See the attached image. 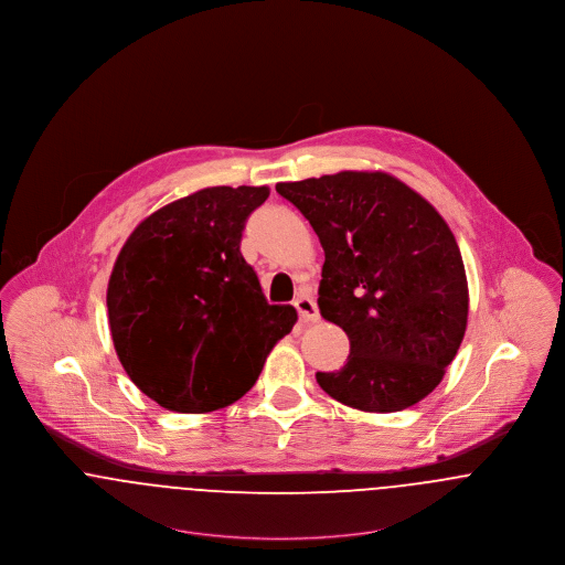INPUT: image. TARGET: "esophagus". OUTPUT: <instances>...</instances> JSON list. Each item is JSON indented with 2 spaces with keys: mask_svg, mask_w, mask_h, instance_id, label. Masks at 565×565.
Listing matches in <instances>:
<instances>
[{
  "mask_svg": "<svg viewBox=\"0 0 565 565\" xmlns=\"http://www.w3.org/2000/svg\"><path fill=\"white\" fill-rule=\"evenodd\" d=\"M295 307L299 311L300 322H316L318 320V307L311 297L300 295L299 299L295 300Z\"/></svg>",
  "mask_w": 565,
  "mask_h": 565,
  "instance_id": "34e87169",
  "label": "esophagus"
}]
</instances>
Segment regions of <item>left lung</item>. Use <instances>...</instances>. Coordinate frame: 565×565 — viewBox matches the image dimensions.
Instances as JSON below:
<instances>
[{
	"label": "left lung",
	"mask_w": 565,
	"mask_h": 565,
	"mask_svg": "<svg viewBox=\"0 0 565 565\" xmlns=\"http://www.w3.org/2000/svg\"><path fill=\"white\" fill-rule=\"evenodd\" d=\"M324 249L318 307L350 339L320 388L363 412H401L433 393L457 356L469 292L455 234L388 172L343 170L277 183Z\"/></svg>",
	"instance_id": "1"
}]
</instances>
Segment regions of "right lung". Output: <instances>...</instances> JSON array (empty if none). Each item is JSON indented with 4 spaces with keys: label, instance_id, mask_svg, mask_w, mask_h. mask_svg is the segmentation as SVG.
Wrapping results in <instances>:
<instances>
[{
    "label": "right lung",
    "instance_id": "add662e5",
    "mask_svg": "<svg viewBox=\"0 0 565 565\" xmlns=\"http://www.w3.org/2000/svg\"><path fill=\"white\" fill-rule=\"evenodd\" d=\"M268 188H204L145 217L121 247L106 292L117 356L134 384L181 414L243 397L292 305H268L241 254L247 217Z\"/></svg>",
    "mask_w": 565,
    "mask_h": 565
}]
</instances>
